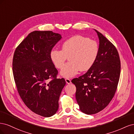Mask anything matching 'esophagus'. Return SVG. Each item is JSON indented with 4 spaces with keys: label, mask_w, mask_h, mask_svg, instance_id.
<instances>
[{
    "label": "esophagus",
    "mask_w": 134,
    "mask_h": 134,
    "mask_svg": "<svg viewBox=\"0 0 134 134\" xmlns=\"http://www.w3.org/2000/svg\"><path fill=\"white\" fill-rule=\"evenodd\" d=\"M65 81H66V83L68 84H69L71 83V80L69 79H68V78L65 79Z\"/></svg>",
    "instance_id": "obj_1"
}]
</instances>
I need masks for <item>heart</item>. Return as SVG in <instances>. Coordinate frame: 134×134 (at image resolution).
Listing matches in <instances>:
<instances>
[{"mask_svg":"<svg viewBox=\"0 0 134 134\" xmlns=\"http://www.w3.org/2000/svg\"><path fill=\"white\" fill-rule=\"evenodd\" d=\"M98 51V45L94 40L76 35L62 44V50H52L50 57L58 69L62 68L68 57L70 62L63 67L60 74L64 78H71L79 70L84 71L90 69L95 62Z\"/></svg>","mask_w":134,"mask_h":134,"instance_id":"1","label":"heart"}]
</instances>
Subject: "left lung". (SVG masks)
<instances>
[{"label":"left lung","instance_id":"8db88e82","mask_svg":"<svg viewBox=\"0 0 134 134\" xmlns=\"http://www.w3.org/2000/svg\"><path fill=\"white\" fill-rule=\"evenodd\" d=\"M99 51L92 66L86 74L74 78L75 98L80 110L87 115L102 111L114 96L120 75L121 64L115 46L97 30Z\"/></svg>","mask_w":134,"mask_h":134}]
</instances>
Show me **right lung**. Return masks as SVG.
Segmentation results:
<instances>
[{
  "label": "right lung",
  "instance_id": "right-lung-1",
  "mask_svg": "<svg viewBox=\"0 0 134 134\" xmlns=\"http://www.w3.org/2000/svg\"><path fill=\"white\" fill-rule=\"evenodd\" d=\"M62 35L50 31L32 32L19 44L13 59V73L20 97L27 107L43 117L53 116L66 82L50 59ZM52 79V80H50Z\"/></svg>",
  "mask_w": 134,
  "mask_h": 134
}]
</instances>
